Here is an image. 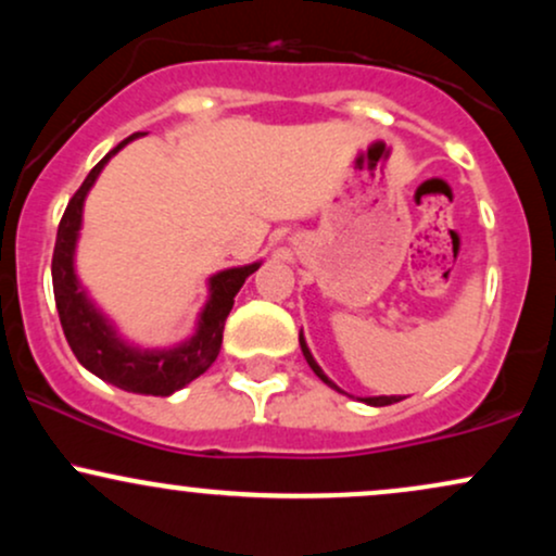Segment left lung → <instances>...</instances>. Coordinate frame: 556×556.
<instances>
[{
    "mask_svg": "<svg viewBox=\"0 0 556 556\" xmlns=\"http://www.w3.org/2000/svg\"><path fill=\"white\" fill-rule=\"evenodd\" d=\"M300 350H303V355H305V361H308V366L314 368V374L318 376V379L324 381V384H329L331 389H337V392H342L340 387L334 384V381L329 379L327 374L321 371V366H318V363L314 361V355H311V350H308V344H305V337H303V331H300ZM402 397H397V394H392V397H387V394H381V397H363L361 402H366V405H374V407H384V405H392V402H400Z\"/></svg>",
    "mask_w": 556,
    "mask_h": 556,
    "instance_id": "8db88e82",
    "label": "left lung"
}]
</instances>
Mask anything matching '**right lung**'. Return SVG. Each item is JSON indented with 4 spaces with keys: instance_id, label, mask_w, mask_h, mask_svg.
<instances>
[{
    "instance_id": "right-lung-1",
    "label": "right lung",
    "mask_w": 556,
    "mask_h": 556,
    "mask_svg": "<svg viewBox=\"0 0 556 556\" xmlns=\"http://www.w3.org/2000/svg\"><path fill=\"white\" fill-rule=\"evenodd\" d=\"M138 136L140 132L114 146L110 154L88 172L78 193L70 198L60 229H56L52 282L62 329H65L70 350H73L83 368H88V371L114 387L125 389V392L169 397L172 392H177V389L198 379L203 371H208V366L216 361L222 348V331H225V321L235 305V295L240 292L242 282L258 269L261 261L225 269L208 279V300L203 305L201 316H198L195 334L177 344V348L143 350L125 342L117 334L114 324L96 308L86 287L80 285L78 274H75V245H78L83 203H86L88 190L93 188L104 164Z\"/></svg>"
}]
</instances>
